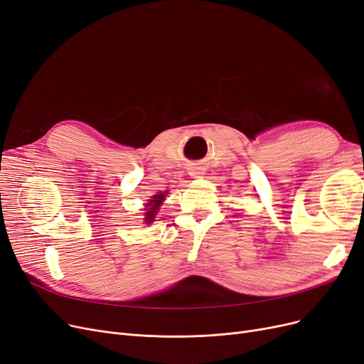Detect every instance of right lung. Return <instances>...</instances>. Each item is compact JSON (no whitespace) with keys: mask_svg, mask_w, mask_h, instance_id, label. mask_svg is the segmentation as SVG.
Here are the masks:
<instances>
[{"mask_svg":"<svg viewBox=\"0 0 364 364\" xmlns=\"http://www.w3.org/2000/svg\"><path fill=\"white\" fill-rule=\"evenodd\" d=\"M164 195H156L151 200H150V203H149V211L146 213V220H147V223L149 221H151L153 220V215H154V213H156V210H157V207H159V203L164 200Z\"/></svg>","mask_w":364,"mask_h":364,"instance_id":"right-lung-1","label":"right lung"}]
</instances>
